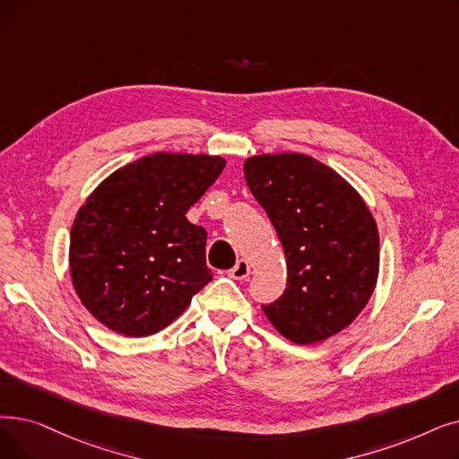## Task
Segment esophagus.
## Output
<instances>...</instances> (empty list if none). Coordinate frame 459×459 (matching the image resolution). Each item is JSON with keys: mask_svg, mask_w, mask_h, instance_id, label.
<instances>
[{"mask_svg": "<svg viewBox=\"0 0 459 459\" xmlns=\"http://www.w3.org/2000/svg\"><path fill=\"white\" fill-rule=\"evenodd\" d=\"M251 273V264L246 261V258H242V261H238L236 266L232 270H229V275L232 279H238V281H244V279H247Z\"/></svg>", "mask_w": 459, "mask_h": 459, "instance_id": "obj_1", "label": "esophagus"}]
</instances>
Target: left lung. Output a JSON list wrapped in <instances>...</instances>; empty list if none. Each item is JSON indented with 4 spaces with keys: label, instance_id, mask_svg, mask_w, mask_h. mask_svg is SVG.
Returning a JSON list of instances; mask_svg holds the SVG:
<instances>
[{
    "label": "left lung",
    "instance_id": "left-lung-1",
    "mask_svg": "<svg viewBox=\"0 0 459 459\" xmlns=\"http://www.w3.org/2000/svg\"><path fill=\"white\" fill-rule=\"evenodd\" d=\"M244 174L287 261V289L263 306L266 318L298 345L340 333L368 306L378 277V230L364 198L304 153L253 155Z\"/></svg>",
    "mask_w": 459,
    "mask_h": 459
}]
</instances>
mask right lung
I'll return each mask as SVG.
<instances>
[{
	"mask_svg": "<svg viewBox=\"0 0 459 459\" xmlns=\"http://www.w3.org/2000/svg\"><path fill=\"white\" fill-rule=\"evenodd\" d=\"M225 165L219 155L157 152L91 191L71 229L69 272L99 323L127 337L157 333L212 281L208 234L186 213Z\"/></svg>",
	"mask_w": 459,
	"mask_h": 459,
	"instance_id": "add662e5",
	"label": "right lung"
}]
</instances>
